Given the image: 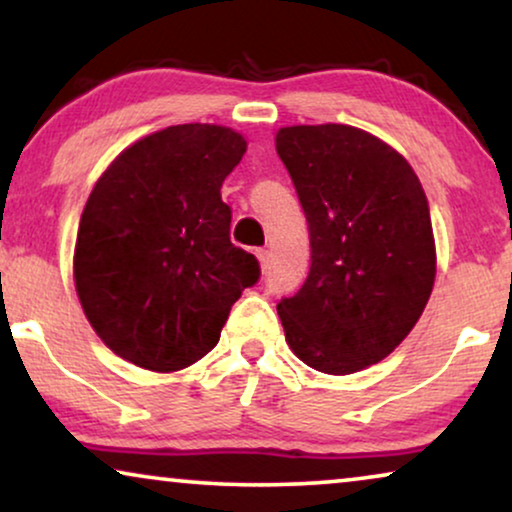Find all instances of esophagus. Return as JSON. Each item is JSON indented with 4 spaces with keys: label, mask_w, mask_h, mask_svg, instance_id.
I'll use <instances>...</instances> for the list:
<instances>
[{
    "label": "esophagus",
    "mask_w": 512,
    "mask_h": 512,
    "mask_svg": "<svg viewBox=\"0 0 512 512\" xmlns=\"http://www.w3.org/2000/svg\"><path fill=\"white\" fill-rule=\"evenodd\" d=\"M258 263H261V270L268 272L270 270V251L268 249H256Z\"/></svg>",
    "instance_id": "34e87169"
}]
</instances>
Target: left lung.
Here are the masks:
<instances>
[{"label": "left lung", "instance_id": "8db88e82", "mask_svg": "<svg viewBox=\"0 0 512 512\" xmlns=\"http://www.w3.org/2000/svg\"><path fill=\"white\" fill-rule=\"evenodd\" d=\"M310 226L312 265L300 291L277 305L300 361L349 375L405 340L436 279L429 202L401 153L352 125L277 132Z\"/></svg>", "mask_w": 512, "mask_h": 512}]
</instances>
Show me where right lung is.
<instances>
[{"instance_id":"right-lung-1","label":"right lung","mask_w":512,"mask_h":512,"mask_svg":"<svg viewBox=\"0 0 512 512\" xmlns=\"http://www.w3.org/2000/svg\"><path fill=\"white\" fill-rule=\"evenodd\" d=\"M247 142L223 125L186 123L128 146L81 214L74 282L90 326L111 352L172 373L221 338L230 307L261 277L230 242L223 179Z\"/></svg>"}]
</instances>
